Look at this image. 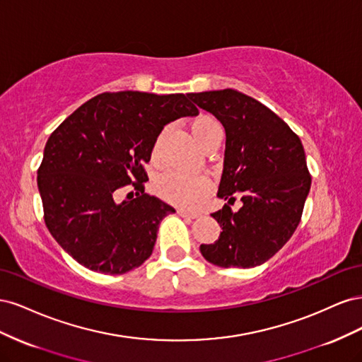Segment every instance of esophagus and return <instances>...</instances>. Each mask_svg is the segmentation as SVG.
<instances>
[{
  "label": "esophagus",
  "instance_id": "esophagus-1",
  "mask_svg": "<svg viewBox=\"0 0 362 362\" xmlns=\"http://www.w3.org/2000/svg\"><path fill=\"white\" fill-rule=\"evenodd\" d=\"M178 214L181 217H187V218H196L199 214L198 213H193V211H187V210H182V208H180L178 210Z\"/></svg>",
  "mask_w": 362,
  "mask_h": 362
}]
</instances>
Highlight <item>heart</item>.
Masks as SVG:
<instances>
[{"instance_id":"1","label":"heart","mask_w":362,"mask_h":362,"mask_svg":"<svg viewBox=\"0 0 362 362\" xmlns=\"http://www.w3.org/2000/svg\"><path fill=\"white\" fill-rule=\"evenodd\" d=\"M192 133L196 141L202 146L218 133H223L222 125L217 119L208 115H201L192 122ZM163 134L156 140L152 148V158L157 160L160 154ZM210 189V181L201 173H187L180 170H166L160 173L154 181V190L161 199L178 206H193L202 201Z\"/></svg>"}]
</instances>
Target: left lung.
I'll list each match as a JSON object with an SVG mask.
<instances>
[{"mask_svg":"<svg viewBox=\"0 0 362 362\" xmlns=\"http://www.w3.org/2000/svg\"><path fill=\"white\" fill-rule=\"evenodd\" d=\"M225 128V157L217 198L228 201L211 216L222 233L201 245L202 257L221 267L261 266L298 228L311 177L300 139L284 120L234 89L187 93ZM240 196L243 208L229 204Z\"/></svg>","mask_w":362,"mask_h":362,"instance_id":"left-lung-1","label":"left lung"}]
</instances>
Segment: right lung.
Segmentation results:
<instances>
[{
	"mask_svg": "<svg viewBox=\"0 0 362 362\" xmlns=\"http://www.w3.org/2000/svg\"><path fill=\"white\" fill-rule=\"evenodd\" d=\"M198 115L182 93H101L49 136L37 187L47 228L75 261L122 275L151 257L158 225L175 208L145 193L144 164L164 125ZM128 183L136 198L119 203Z\"/></svg>",
	"mask_w": 362,
	"mask_h": 362,
	"instance_id": "obj_1",
	"label": "right lung"
}]
</instances>
